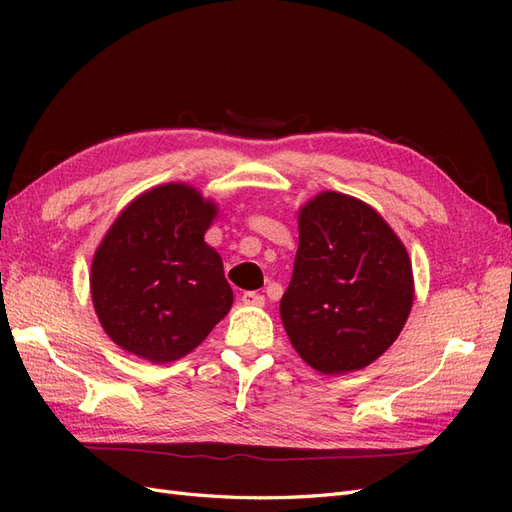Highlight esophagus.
Here are the masks:
<instances>
[{"label":"esophagus","instance_id":"34e87169","mask_svg":"<svg viewBox=\"0 0 512 512\" xmlns=\"http://www.w3.org/2000/svg\"><path fill=\"white\" fill-rule=\"evenodd\" d=\"M241 301L245 303V305H254V307H262L265 305V297H262V294H258V292H243L241 294Z\"/></svg>","mask_w":512,"mask_h":512}]
</instances>
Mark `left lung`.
I'll list each match as a JSON object with an SVG mask.
<instances>
[{
    "mask_svg": "<svg viewBox=\"0 0 512 512\" xmlns=\"http://www.w3.org/2000/svg\"><path fill=\"white\" fill-rule=\"evenodd\" d=\"M414 299L406 247L361 200L324 192L299 213V250L280 303L290 344L322 374L374 363Z\"/></svg>",
    "mask_w": 512,
    "mask_h": 512,
    "instance_id": "8db88e82",
    "label": "left lung"
}]
</instances>
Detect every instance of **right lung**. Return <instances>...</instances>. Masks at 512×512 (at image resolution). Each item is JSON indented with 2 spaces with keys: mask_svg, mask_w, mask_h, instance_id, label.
Listing matches in <instances>:
<instances>
[{
  "mask_svg": "<svg viewBox=\"0 0 512 512\" xmlns=\"http://www.w3.org/2000/svg\"><path fill=\"white\" fill-rule=\"evenodd\" d=\"M215 205L168 183L123 209L91 265L106 335L151 363L192 352L232 305L220 254L205 243Z\"/></svg>",
  "mask_w": 512,
  "mask_h": 512,
  "instance_id": "1",
  "label": "right lung"
}]
</instances>
